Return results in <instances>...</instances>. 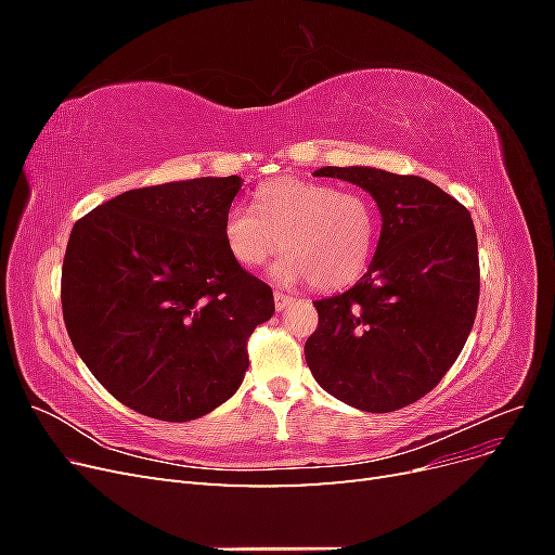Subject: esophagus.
I'll use <instances>...</instances> for the list:
<instances>
[{"mask_svg":"<svg viewBox=\"0 0 555 555\" xmlns=\"http://www.w3.org/2000/svg\"><path fill=\"white\" fill-rule=\"evenodd\" d=\"M273 296H275V308H278V310H284V308H287V306L292 304V300H294V296L284 294V292H275Z\"/></svg>","mask_w":555,"mask_h":555,"instance_id":"obj_1","label":"esophagus"}]
</instances>
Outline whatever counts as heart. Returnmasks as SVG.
I'll return each instance as SVG.
<instances>
[{
    "label": "heart",
    "instance_id": "heart-1",
    "mask_svg": "<svg viewBox=\"0 0 555 555\" xmlns=\"http://www.w3.org/2000/svg\"><path fill=\"white\" fill-rule=\"evenodd\" d=\"M257 210L236 204L224 215L229 255L259 268L280 249L287 251L275 275L308 280L319 292L357 282L373 257L377 210L361 192L304 178H273L255 194Z\"/></svg>",
    "mask_w": 555,
    "mask_h": 555
}]
</instances>
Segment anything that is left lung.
Segmentation results:
<instances>
[{
    "label": "left lung",
    "instance_id": "8db88e82",
    "mask_svg": "<svg viewBox=\"0 0 555 555\" xmlns=\"http://www.w3.org/2000/svg\"><path fill=\"white\" fill-rule=\"evenodd\" d=\"M377 201L382 236L367 273L314 300L306 361L324 391L363 412L412 405L442 382L479 306L477 231L467 208L418 176L324 166Z\"/></svg>",
    "mask_w": 555,
    "mask_h": 555
}]
</instances>
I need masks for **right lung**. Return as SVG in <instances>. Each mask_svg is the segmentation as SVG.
<instances>
[{
  "mask_svg": "<svg viewBox=\"0 0 555 555\" xmlns=\"http://www.w3.org/2000/svg\"><path fill=\"white\" fill-rule=\"evenodd\" d=\"M241 178L129 190L74 224L62 263L72 345L104 389L159 422H192L236 393L273 289L229 255Z\"/></svg>",
  "mask_w": 555,
  "mask_h": 555,
  "instance_id": "right-lung-1",
  "label": "right lung"
}]
</instances>
